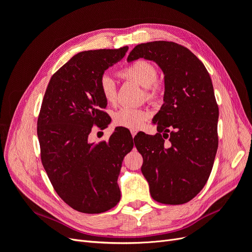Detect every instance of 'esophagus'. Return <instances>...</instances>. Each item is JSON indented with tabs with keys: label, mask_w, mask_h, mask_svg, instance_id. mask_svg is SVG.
Instances as JSON below:
<instances>
[{
	"label": "esophagus",
	"mask_w": 252,
	"mask_h": 252,
	"mask_svg": "<svg viewBox=\"0 0 252 252\" xmlns=\"http://www.w3.org/2000/svg\"><path fill=\"white\" fill-rule=\"evenodd\" d=\"M130 132H131V135H132V138H134V135L136 134V132H138V131H136V130H135V129H131V130H130Z\"/></svg>",
	"instance_id": "1"
}]
</instances>
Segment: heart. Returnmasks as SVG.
<instances>
[{
    "instance_id": "b5f03b06",
    "label": "heart",
    "mask_w": 252,
    "mask_h": 252,
    "mask_svg": "<svg viewBox=\"0 0 252 252\" xmlns=\"http://www.w3.org/2000/svg\"><path fill=\"white\" fill-rule=\"evenodd\" d=\"M123 79L132 81L144 87L147 100L155 101L159 94V86L157 83V67L145 60H139L125 67L120 71ZM100 90L105 101L112 104L117 98V85L108 74H104L100 79ZM148 112L139 108H122L114 113L113 122L117 126L128 129H139L148 119Z\"/></svg>"
}]
</instances>
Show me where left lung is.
<instances>
[{
	"instance_id": "left-lung-1",
	"label": "left lung",
	"mask_w": 252,
	"mask_h": 252,
	"mask_svg": "<svg viewBox=\"0 0 252 252\" xmlns=\"http://www.w3.org/2000/svg\"><path fill=\"white\" fill-rule=\"evenodd\" d=\"M154 61L164 73V104L152 119L155 135H135L142 173L152 199L162 204L189 202L208 181L219 139V107L206 67L188 48L173 42L139 44L128 62Z\"/></svg>"
}]
</instances>
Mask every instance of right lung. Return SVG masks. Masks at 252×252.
Wrapping results in <instances>:
<instances>
[{
	"mask_svg": "<svg viewBox=\"0 0 252 252\" xmlns=\"http://www.w3.org/2000/svg\"><path fill=\"white\" fill-rule=\"evenodd\" d=\"M127 50L79 52L52 75L45 91L37 119L42 164L59 196L80 212H105L121 199L118 178L133 148L131 134L117 127L108 142L90 143L88 136L94 125L109 124L100 79Z\"/></svg>",
	"mask_w": 252,
	"mask_h": 252,
	"instance_id": "right-lung-1",
	"label": "right lung"
}]
</instances>
